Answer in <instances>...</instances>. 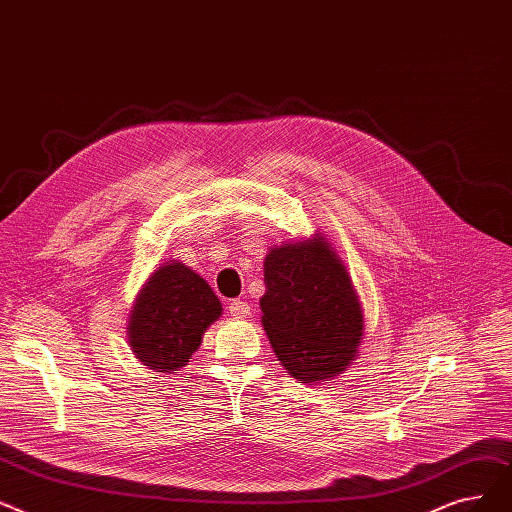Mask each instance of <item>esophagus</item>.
<instances>
[{"instance_id": "obj_1", "label": "esophagus", "mask_w": 512, "mask_h": 512, "mask_svg": "<svg viewBox=\"0 0 512 512\" xmlns=\"http://www.w3.org/2000/svg\"><path fill=\"white\" fill-rule=\"evenodd\" d=\"M229 314L233 319H248L250 316V304L243 302V300H233L229 304Z\"/></svg>"}]
</instances>
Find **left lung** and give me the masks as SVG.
Returning <instances> with one entry per match:
<instances>
[{
	"instance_id": "left-lung-1",
	"label": "left lung",
	"mask_w": 512,
	"mask_h": 512,
	"mask_svg": "<svg viewBox=\"0 0 512 512\" xmlns=\"http://www.w3.org/2000/svg\"><path fill=\"white\" fill-rule=\"evenodd\" d=\"M262 327L300 383L331 381L358 354L364 314L342 258L321 231L279 243L264 256Z\"/></svg>"
}]
</instances>
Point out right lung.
I'll list each match as a JSON object with an SVG mask.
<instances>
[{
    "label": "right lung",
    "mask_w": 512,
    "mask_h": 512,
    "mask_svg": "<svg viewBox=\"0 0 512 512\" xmlns=\"http://www.w3.org/2000/svg\"><path fill=\"white\" fill-rule=\"evenodd\" d=\"M221 314V300L196 271L179 260H166L145 279L131 306V352L156 373L181 371Z\"/></svg>",
    "instance_id": "right-lung-1"
}]
</instances>
